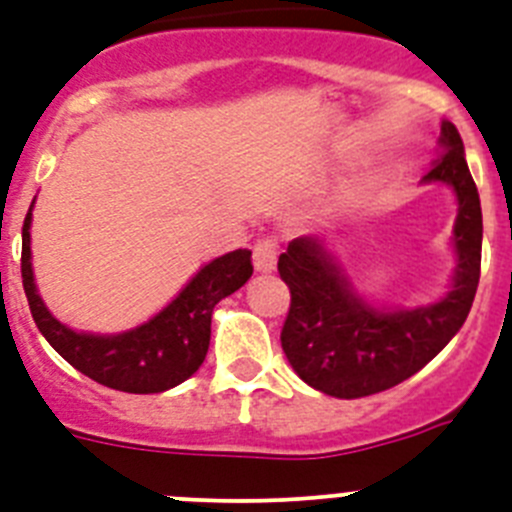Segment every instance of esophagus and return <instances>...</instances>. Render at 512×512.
I'll return each instance as SVG.
<instances>
[{"label":"esophagus","instance_id":"esophagus-1","mask_svg":"<svg viewBox=\"0 0 512 512\" xmlns=\"http://www.w3.org/2000/svg\"><path fill=\"white\" fill-rule=\"evenodd\" d=\"M277 256H279V246L274 238H261V241H256V246H253V266H256V271H274L277 269Z\"/></svg>","mask_w":512,"mask_h":512}]
</instances>
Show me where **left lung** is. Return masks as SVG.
<instances>
[{
  "instance_id": "8db88e82",
  "label": "left lung",
  "mask_w": 512,
  "mask_h": 512,
  "mask_svg": "<svg viewBox=\"0 0 512 512\" xmlns=\"http://www.w3.org/2000/svg\"><path fill=\"white\" fill-rule=\"evenodd\" d=\"M423 182L449 184L459 202L451 238L456 271L441 300L413 310L374 307L312 235L295 238L279 256V277L292 295L282 348L297 377L325 395L356 400L405 382L459 333L472 310L482 264V207L461 135L449 120L441 122L438 156Z\"/></svg>"
}]
</instances>
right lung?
<instances>
[{
	"instance_id": "obj_1",
	"label": "right lung",
	"mask_w": 512,
	"mask_h": 512,
	"mask_svg": "<svg viewBox=\"0 0 512 512\" xmlns=\"http://www.w3.org/2000/svg\"><path fill=\"white\" fill-rule=\"evenodd\" d=\"M30 223L33 205L22 225V287L35 325L74 369L104 387L133 395L171 390L200 369L210 348L212 310L253 274L251 251L238 248L202 266L187 287L143 325L115 336L79 333L53 318L40 300L30 261Z\"/></svg>"
}]
</instances>
